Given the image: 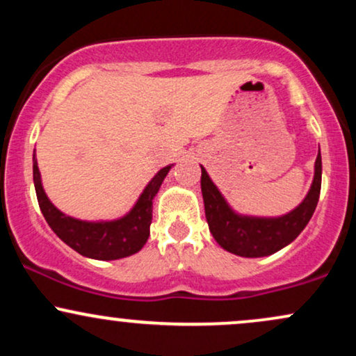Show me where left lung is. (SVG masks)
Returning a JSON list of instances; mask_svg holds the SVG:
<instances>
[{
    "instance_id": "left-lung-1",
    "label": "left lung",
    "mask_w": 356,
    "mask_h": 356,
    "mask_svg": "<svg viewBox=\"0 0 356 356\" xmlns=\"http://www.w3.org/2000/svg\"><path fill=\"white\" fill-rule=\"evenodd\" d=\"M201 191L204 211L212 238L226 251L243 257L275 254L291 244L316 209L321 191V154L314 161V175L306 197L293 211L277 218L239 214L229 206L207 170L201 165Z\"/></svg>"
}]
</instances>
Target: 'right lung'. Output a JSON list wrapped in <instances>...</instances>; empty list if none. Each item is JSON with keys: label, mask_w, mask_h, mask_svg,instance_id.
<instances>
[{"label": "right lung", "mask_w": 356, "mask_h": 356, "mask_svg": "<svg viewBox=\"0 0 356 356\" xmlns=\"http://www.w3.org/2000/svg\"><path fill=\"white\" fill-rule=\"evenodd\" d=\"M174 164L162 167L138 195L134 207L112 220H83L72 218L53 206L43 189L36 154L33 152V182L40 209L48 226L67 246L79 254L99 261H113L132 256L144 248L152 224L154 197Z\"/></svg>", "instance_id": "1"}]
</instances>
